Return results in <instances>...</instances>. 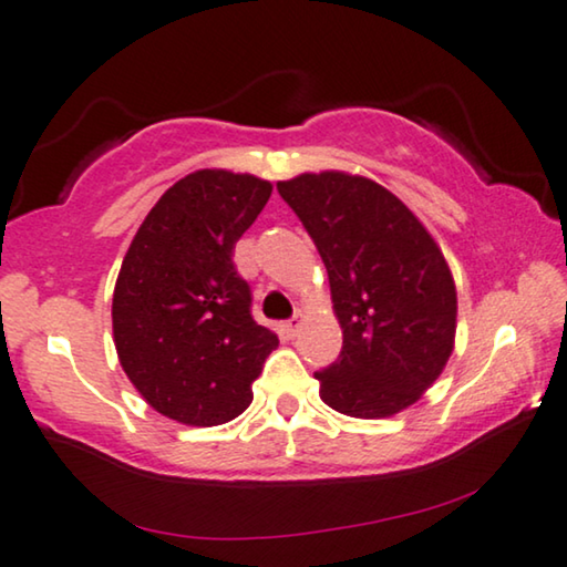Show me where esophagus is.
<instances>
[{
    "label": "esophagus",
    "mask_w": 567,
    "mask_h": 567,
    "mask_svg": "<svg viewBox=\"0 0 567 567\" xmlns=\"http://www.w3.org/2000/svg\"><path fill=\"white\" fill-rule=\"evenodd\" d=\"M300 326H302V316L298 312V316H292L290 320H285V323H282L280 328H282V333H285L287 338H292L295 333L300 331Z\"/></svg>",
    "instance_id": "esophagus-1"
}]
</instances>
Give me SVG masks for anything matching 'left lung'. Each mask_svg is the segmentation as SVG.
<instances>
[{
    "instance_id": "left-lung-1",
    "label": "left lung",
    "mask_w": 567,
    "mask_h": 567,
    "mask_svg": "<svg viewBox=\"0 0 567 567\" xmlns=\"http://www.w3.org/2000/svg\"><path fill=\"white\" fill-rule=\"evenodd\" d=\"M277 190L316 241L343 331L316 371L320 400L349 417H392L441 377L455 341L453 275L417 216L382 185L338 171Z\"/></svg>"
}]
</instances>
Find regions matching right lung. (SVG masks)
Instances as JSON below:
<instances>
[{"label": "right lung", "mask_w": 567, "mask_h": 567, "mask_svg": "<svg viewBox=\"0 0 567 567\" xmlns=\"http://www.w3.org/2000/svg\"><path fill=\"white\" fill-rule=\"evenodd\" d=\"M269 196L261 177L196 171L134 234L114 287V346L159 415L210 427L251 404V382L280 341L251 318V290L231 257Z\"/></svg>", "instance_id": "right-lung-1"}]
</instances>
